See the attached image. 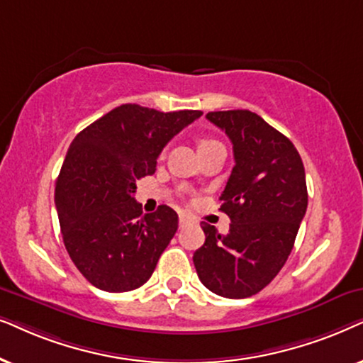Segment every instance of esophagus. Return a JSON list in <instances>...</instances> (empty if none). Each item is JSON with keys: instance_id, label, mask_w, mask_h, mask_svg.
<instances>
[{"instance_id": "obj_1", "label": "esophagus", "mask_w": 363, "mask_h": 363, "mask_svg": "<svg viewBox=\"0 0 363 363\" xmlns=\"http://www.w3.org/2000/svg\"><path fill=\"white\" fill-rule=\"evenodd\" d=\"M187 222H189V217H187L186 214H181V216H179V224L184 225V224H187Z\"/></svg>"}]
</instances>
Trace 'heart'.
<instances>
[{
    "instance_id": "b5f03b06",
    "label": "heart",
    "mask_w": 363,
    "mask_h": 363,
    "mask_svg": "<svg viewBox=\"0 0 363 363\" xmlns=\"http://www.w3.org/2000/svg\"><path fill=\"white\" fill-rule=\"evenodd\" d=\"M214 144H220V143L216 141V139H207V138H204V139H201V141H199V149L211 147V146H214Z\"/></svg>"
}]
</instances>
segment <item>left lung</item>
Here are the masks:
<instances>
[{
    "label": "left lung",
    "instance_id": "1",
    "mask_svg": "<svg viewBox=\"0 0 363 363\" xmlns=\"http://www.w3.org/2000/svg\"><path fill=\"white\" fill-rule=\"evenodd\" d=\"M207 119L225 131L234 149L220 211L225 235L202 222L206 242L194 252L201 282L227 298L262 291L284 267L307 211L302 159L291 139L247 109L214 111Z\"/></svg>",
    "mask_w": 363,
    "mask_h": 363
}]
</instances>
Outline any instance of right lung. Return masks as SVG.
Listing matches in <instances>:
<instances>
[{
    "instance_id": "right-lung-1",
    "label": "right lung",
    "mask_w": 363,
    "mask_h": 363,
    "mask_svg": "<svg viewBox=\"0 0 363 363\" xmlns=\"http://www.w3.org/2000/svg\"><path fill=\"white\" fill-rule=\"evenodd\" d=\"M201 116L123 104L71 143L55 202L67 254L94 287L128 292L152 275L176 234L177 214L169 206L143 214L136 182L156 172L164 146Z\"/></svg>"
}]
</instances>
